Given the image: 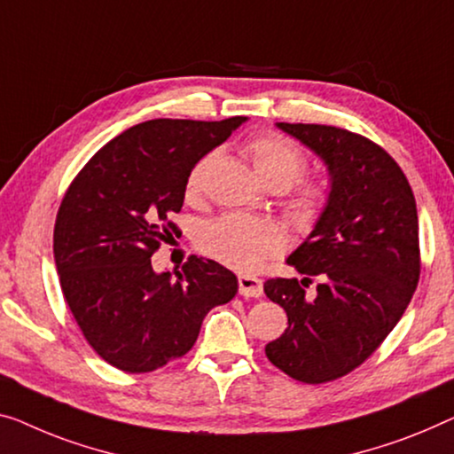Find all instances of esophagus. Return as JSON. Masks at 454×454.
<instances>
[{
  "instance_id": "obj_1",
  "label": "esophagus",
  "mask_w": 454,
  "mask_h": 454,
  "mask_svg": "<svg viewBox=\"0 0 454 454\" xmlns=\"http://www.w3.org/2000/svg\"><path fill=\"white\" fill-rule=\"evenodd\" d=\"M239 292L245 297H261L262 295V281L253 275L239 277Z\"/></svg>"
}]
</instances>
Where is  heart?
Segmentation results:
<instances>
[{
  "instance_id": "1",
  "label": "heart",
  "mask_w": 454,
  "mask_h": 454,
  "mask_svg": "<svg viewBox=\"0 0 454 454\" xmlns=\"http://www.w3.org/2000/svg\"><path fill=\"white\" fill-rule=\"evenodd\" d=\"M247 154L254 173L269 187L292 185L287 212L297 226L308 228L320 218L330 200V181L324 175L301 177L308 157L300 146L281 134H259L247 142ZM214 160L215 153H209L195 162L187 177V198H200ZM286 245V234L275 222L234 214L206 222L198 232L201 253L240 273H253L269 259L279 256Z\"/></svg>"
}]
</instances>
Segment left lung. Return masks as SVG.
I'll return each mask as SVG.
<instances>
[{"mask_svg":"<svg viewBox=\"0 0 454 454\" xmlns=\"http://www.w3.org/2000/svg\"><path fill=\"white\" fill-rule=\"evenodd\" d=\"M326 160L333 192L309 239L287 259L303 277H270L265 294L287 314L267 358L295 381L348 375L375 353L416 292L420 239L414 192L394 157L363 134L326 124H277ZM314 276L321 281L305 294Z\"/></svg>","mask_w":454,"mask_h":454,"instance_id":"1","label":"left lung"}]
</instances>
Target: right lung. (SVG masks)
Wrapping results in <instances>:
<instances>
[{"label": "right lung", "mask_w": 454, "mask_h": 454, "mask_svg": "<svg viewBox=\"0 0 454 454\" xmlns=\"http://www.w3.org/2000/svg\"><path fill=\"white\" fill-rule=\"evenodd\" d=\"M245 120L142 121L101 146L67 187L52 234L60 289L112 367L148 373L184 356L209 309L239 292L220 262L192 254L173 279L154 273L151 256L181 236L171 218L195 162Z\"/></svg>", "instance_id": "1"}]
</instances>
